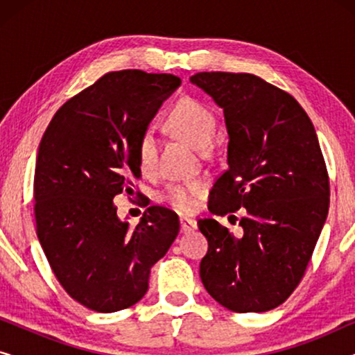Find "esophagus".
Masks as SVG:
<instances>
[{"instance_id":"34e87169","label":"esophagus","mask_w":355,"mask_h":355,"mask_svg":"<svg viewBox=\"0 0 355 355\" xmlns=\"http://www.w3.org/2000/svg\"><path fill=\"white\" fill-rule=\"evenodd\" d=\"M193 230H197V221L196 220H187V218H181V232L187 234Z\"/></svg>"}]
</instances>
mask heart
<instances>
[{
	"label": "heart",
	"mask_w": 355,
	"mask_h": 355,
	"mask_svg": "<svg viewBox=\"0 0 355 355\" xmlns=\"http://www.w3.org/2000/svg\"><path fill=\"white\" fill-rule=\"evenodd\" d=\"M168 125L174 134L187 140L192 147L198 150L207 148L211 144L216 132V121L211 111L192 98L179 100L168 114ZM139 164L144 171H150L157 164L158 137L152 128L140 134L137 145ZM203 191L200 181H191L169 186L164 192V198L182 213H189L196 208L197 197Z\"/></svg>",
	"instance_id": "heart-1"
}]
</instances>
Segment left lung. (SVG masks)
<instances>
[{
	"label": "left lung",
	"instance_id": "left-lung-1",
	"mask_svg": "<svg viewBox=\"0 0 355 355\" xmlns=\"http://www.w3.org/2000/svg\"><path fill=\"white\" fill-rule=\"evenodd\" d=\"M191 82L223 110L230 137L227 169L208 210L218 216L247 210L239 236L213 218L198 220L208 241L202 283L232 312H266L299 284L328 216L317 132L293 96L260 77L198 72Z\"/></svg>",
	"mask_w": 355,
	"mask_h": 355
}]
</instances>
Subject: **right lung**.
<instances>
[{"mask_svg":"<svg viewBox=\"0 0 355 355\" xmlns=\"http://www.w3.org/2000/svg\"><path fill=\"white\" fill-rule=\"evenodd\" d=\"M179 85L171 74L108 72L66 101L42 137L33 181L38 241L66 293L95 312L137 304L179 232L168 208L148 207L130 227L113 202L132 192L140 134Z\"/></svg>","mask_w":355,"mask_h":355,"instance_id":"1","label":"right lung"}]
</instances>
